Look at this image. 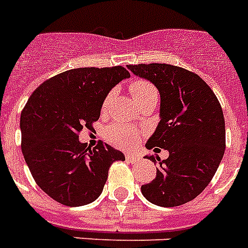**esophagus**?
<instances>
[{
	"instance_id": "34e87169",
	"label": "esophagus",
	"mask_w": 248,
	"mask_h": 248,
	"mask_svg": "<svg viewBox=\"0 0 248 248\" xmlns=\"http://www.w3.org/2000/svg\"><path fill=\"white\" fill-rule=\"evenodd\" d=\"M126 159H127L128 162L135 163L140 159V155H136V153H126Z\"/></svg>"
}]
</instances>
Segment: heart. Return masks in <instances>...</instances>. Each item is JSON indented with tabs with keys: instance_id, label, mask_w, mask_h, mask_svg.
Here are the masks:
<instances>
[{
	"instance_id": "1",
	"label": "heart",
	"mask_w": 248,
	"mask_h": 248,
	"mask_svg": "<svg viewBox=\"0 0 248 248\" xmlns=\"http://www.w3.org/2000/svg\"><path fill=\"white\" fill-rule=\"evenodd\" d=\"M130 93H131V96L135 100V103H138V101H140L144 97L153 95V93H157V90L147 79H135L130 85ZM112 96L113 93H109L105 96L104 101H103V107H101L103 112H105L108 109L109 103L112 100ZM107 136L110 140V143H113L117 147L128 148L132 147L138 141L139 131L135 130V128L128 127V126H124V124H112L107 130Z\"/></svg>"
}]
</instances>
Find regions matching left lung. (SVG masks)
Listing matches in <instances>:
<instances>
[{"mask_svg": "<svg viewBox=\"0 0 248 248\" xmlns=\"http://www.w3.org/2000/svg\"><path fill=\"white\" fill-rule=\"evenodd\" d=\"M127 68L151 81L161 95L159 121L148 139V149L169 151L157 157L159 167L151 183L141 185L149 202L175 207L194 200L210 184L225 151V121L221 105L200 76L170 64H138ZM149 159L157 162L155 157Z\"/></svg>", "mask_w": 248, "mask_h": 248, "instance_id": "1", "label": "left lung"}]
</instances>
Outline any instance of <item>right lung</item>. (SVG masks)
Masks as SVG:
<instances>
[{
    "instance_id": "1",
    "label": "right lung",
    "mask_w": 248,
    "mask_h": 248,
    "mask_svg": "<svg viewBox=\"0 0 248 248\" xmlns=\"http://www.w3.org/2000/svg\"><path fill=\"white\" fill-rule=\"evenodd\" d=\"M130 77L124 67L76 68L46 79L20 116L21 152L37 185L56 202L78 207L100 196L108 170L122 152L79 143L83 127L99 120L109 91Z\"/></svg>"
}]
</instances>
